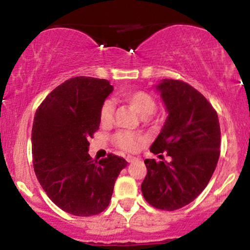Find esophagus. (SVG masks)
I'll list each match as a JSON object with an SVG mask.
<instances>
[{
  "instance_id": "1",
  "label": "esophagus",
  "mask_w": 250,
  "mask_h": 250,
  "mask_svg": "<svg viewBox=\"0 0 250 250\" xmlns=\"http://www.w3.org/2000/svg\"><path fill=\"white\" fill-rule=\"evenodd\" d=\"M125 160H127V162H134V161H136V157H134V156H130V155H128L127 157H125Z\"/></svg>"
}]
</instances>
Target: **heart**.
I'll return each mask as SVG.
<instances>
[{"instance_id":"heart-1","label":"heart","mask_w":250,"mask_h":250,"mask_svg":"<svg viewBox=\"0 0 250 250\" xmlns=\"http://www.w3.org/2000/svg\"><path fill=\"white\" fill-rule=\"evenodd\" d=\"M123 100L128 102L129 104L133 105L136 109L137 113L143 117H147L155 113L157 107L156 100L151 94L145 90H134L128 91L123 94ZM114 102L111 100H105L102 103L101 109H100V121L102 125H110L113 121L114 115ZM146 137L140 134L131 133V131H119L113 136V142L115 143L119 148L123 149L125 151H136L141 148V146L145 143Z\"/></svg>"}]
</instances>
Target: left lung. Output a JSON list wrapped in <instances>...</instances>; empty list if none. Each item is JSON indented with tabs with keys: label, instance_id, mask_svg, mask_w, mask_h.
<instances>
[{
	"label": "left lung",
	"instance_id": "1",
	"mask_svg": "<svg viewBox=\"0 0 250 250\" xmlns=\"http://www.w3.org/2000/svg\"><path fill=\"white\" fill-rule=\"evenodd\" d=\"M156 89L168 117L150 151L167 153L171 161L145 160L141 190L149 205L171 211L189 205L207 187L219 161L221 130L213 105L188 83L166 79Z\"/></svg>",
	"mask_w": 250,
	"mask_h": 250
}]
</instances>
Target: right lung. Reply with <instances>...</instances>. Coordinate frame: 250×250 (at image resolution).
Masks as SVG:
<instances>
[{"mask_svg": "<svg viewBox=\"0 0 250 250\" xmlns=\"http://www.w3.org/2000/svg\"><path fill=\"white\" fill-rule=\"evenodd\" d=\"M107 80L77 76L56 87L34 117V170L48 197L62 210L91 216L108 207L123 157L99 162L88 154L89 137L100 127V109L113 91Z\"/></svg>", "mask_w": 250, "mask_h": 250, "instance_id": "obj_1", "label": "right lung"}]
</instances>
